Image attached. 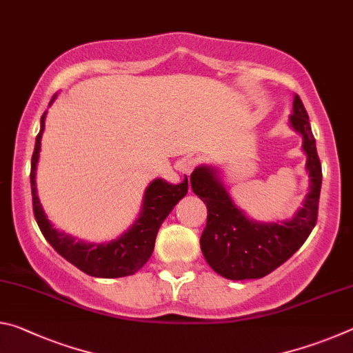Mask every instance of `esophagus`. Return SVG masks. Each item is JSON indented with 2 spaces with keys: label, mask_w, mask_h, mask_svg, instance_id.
Segmentation results:
<instances>
[{
  "label": "esophagus",
  "mask_w": 353,
  "mask_h": 353,
  "mask_svg": "<svg viewBox=\"0 0 353 353\" xmlns=\"http://www.w3.org/2000/svg\"><path fill=\"white\" fill-rule=\"evenodd\" d=\"M198 165H199V159H196V157H191L188 160H185V163L182 165V172H185V174L190 176Z\"/></svg>",
  "instance_id": "1"
}]
</instances>
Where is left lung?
<instances>
[{
    "label": "left lung",
    "instance_id": "left-lung-1",
    "mask_svg": "<svg viewBox=\"0 0 353 353\" xmlns=\"http://www.w3.org/2000/svg\"><path fill=\"white\" fill-rule=\"evenodd\" d=\"M290 126L302 137L310 183L302 207L291 219L259 223L246 216L232 199L213 166L201 165L191 174V188L207 205V225L201 235V250L214 272L230 280L261 279L277 270L302 246L318 219L322 183L316 140L305 107L299 94L292 98Z\"/></svg>",
    "mask_w": 353,
    "mask_h": 353
}]
</instances>
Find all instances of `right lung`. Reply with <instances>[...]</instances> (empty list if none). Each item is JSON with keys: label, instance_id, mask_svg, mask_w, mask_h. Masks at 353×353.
Instances as JSON below:
<instances>
[{"label": "right lung", "instance_id": "add662e5", "mask_svg": "<svg viewBox=\"0 0 353 353\" xmlns=\"http://www.w3.org/2000/svg\"><path fill=\"white\" fill-rule=\"evenodd\" d=\"M57 93L50 101L54 103ZM46 112L40 119V130L35 139V148L31 160V190L32 207L41 234L46 241L61 254L65 260L74 265L77 270L92 277L117 279L132 276L152 255L155 236L166 216L188 191V179L183 182L172 185L163 179H155L148 185L143 194L141 210L135 223L119 235L117 240L109 243H85L76 241V238L54 229L51 221L46 218L43 207L40 204L37 194V163L40 157L41 135L45 130Z\"/></svg>", "mask_w": 353, "mask_h": 353}]
</instances>
